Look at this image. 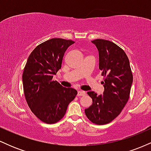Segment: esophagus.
I'll use <instances>...</instances> for the list:
<instances>
[{
    "mask_svg": "<svg viewBox=\"0 0 151 151\" xmlns=\"http://www.w3.org/2000/svg\"><path fill=\"white\" fill-rule=\"evenodd\" d=\"M86 94V92L84 91H79L77 93V96H84Z\"/></svg>",
    "mask_w": 151,
    "mask_h": 151,
    "instance_id": "esophagus-1",
    "label": "esophagus"
}]
</instances>
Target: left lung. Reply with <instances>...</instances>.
Segmentation results:
<instances>
[{
  "label": "left lung",
  "mask_w": 151,
  "mask_h": 151,
  "mask_svg": "<svg viewBox=\"0 0 151 151\" xmlns=\"http://www.w3.org/2000/svg\"><path fill=\"white\" fill-rule=\"evenodd\" d=\"M91 42L99 51L104 91L99 96L94 91L87 92L92 105L85 109V114L93 124L104 125L116 119L129 101L133 74L129 58L120 47L106 40Z\"/></svg>",
  "instance_id": "obj_1"
}]
</instances>
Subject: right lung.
Listing matches in <instances>:
<instances>
[{
  "label": "right lung",
  "mask_w": 151,
  "mask_h": 151,
  "mask_svg": "<svg viewBox=\"0 0 151 151\" xmlns=\"http://www.w3.org/2000/svg\"><path fill=\"white\" fill-rule=\"evenodd\" d=\"M74 42L52 38L31 52L22 73L25 97L30 110L42 122L55 124L64 117L77 90L63 87L53 76L61 69L64 55Z\"/></svg>",
  "instance_id": "1"
}]
</instances>
